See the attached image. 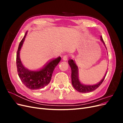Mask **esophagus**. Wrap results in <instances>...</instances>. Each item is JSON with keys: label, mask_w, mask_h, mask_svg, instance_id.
I'll return each instance as SVG.
<instances>
[{"label": "esophagus", "mask_w": 123, "mask_h": 123, "mask_svg": "<svg viewBox=\"0 0 123 123\" xmlns=\"http://www.w3.org/2000/svg\"><path fill=\"white\" fill-rule=\"evenodd\" d=\"M68 56L67 55H65V56H64V57H63V58H62V59H63V60L64 61H67L68 59Z\"/></svg>", "instance_id": "obj_1"}]
</instances>
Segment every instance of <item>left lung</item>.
Masks as SVG:
<instances>
[{
  "mask_svg": "<svg viewBox=\"0 0 123 123\" xmlns=\"http://www.w3.org/2000/svg\"><path fill=\"white\" fill-rule=\"evenodd\" d=\"M100 40L103 42L104 46H105V43H104L103 39L102 36H100ZM107 49V48H106ZM69 65L70 66L71 69V80H72V84L74 89L76 90L77 91L81 93H88L90 92L96 90L99 86L102 84L103 81L106 76L107 71L106 72L105 76H104L103 79L100 80L99 83L94 85H83L81 84L79 79V69H78L77 66L75 64V61H73V59H70L68 61Z\"/></svg>",
  "mask_w": 123,
  "mask_h": 123,
  "instance_id": "8db88e82",
  "label": "left lung"
}]
</instances>
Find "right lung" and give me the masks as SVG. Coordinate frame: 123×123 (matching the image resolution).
Wrapping results in <instances>:
<instances>
[{
	"mask_svg": "<svg viewBox=\"0 0 123 123\" xmlns=\"http://www.w3.org/2000/svg\"><path fill=\"white\" fill-rule=\"evenodd\" d=\"M27 34L26 32L18 46L16 55L17 70L18 76L25 86L31 90H37L44 88L50 83L53 71L61 61V57L50 60L39 70L31 71L25 68L20 61L19 54Z\"/></svg>",
	"mask_w": 123,
	"mask_h": 123,
	"instance_id": "add662e5",
	"label": "right lung"
}]
</instances>
